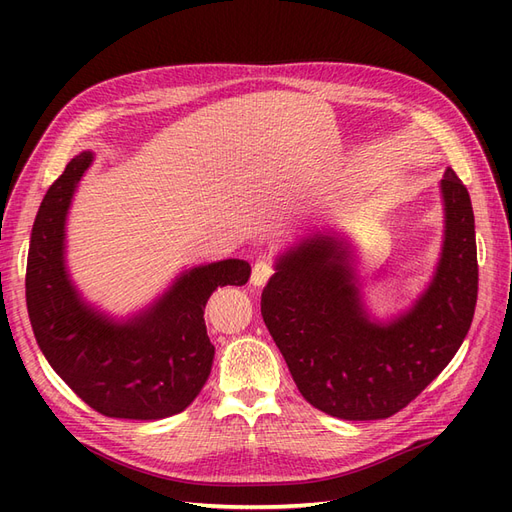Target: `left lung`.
Listing matches in <instances>:
<instances>
[{"label":"left lung","instance_id":"left-lung-1","mask_svg":"<svg viewBox=\"0 0 512 512\" xmlns=\"http://www.w3.org/2000/svg\"><path fill=\"white\" fill-rule=\"evenodd\" d=\"M91 160L89 151L72 158L42 198L27 254V312L46 361L89 408L156 421L183 412L203 389L213 361L207 299L218 286H243L252 269L230 258L185 271L162 299L128 322L94 312L64 265L68 207Z\"/></svg>","mask_w":512,"mask_h":512}]
</instances>
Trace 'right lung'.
<instances>
[{
    "label": "right lung",
    "instance_id": "add662e5",
    "mask_svg": "<svg viewBox=\"0 0 512 512\" xmlns=\"http://www.w3.org/2000/svg\"><path fill=\"white\" fill-rule=\"evenodd\" d=\"M446 237L436 275L410 314L369 324L344 252L318 241L286 256L260 312L301 395L344 421L389 418L425 391L466 337L478 297L474 213L466 185L442 179Z\"/></svg>",
    "mask_w": 512,
    "mask_h": 512
}]
</instances>
